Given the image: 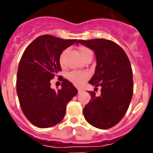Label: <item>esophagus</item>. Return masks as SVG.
Segmentation results:
<instances>
[{"mask_svg": "<svg viewBox=\"0 0 153 153\" xmlns=\"http://www.w3.org/2000/svg\"><path fill=\"white\" fill-rule=\"evenodd\" d=\"M78 93H80V92H81L83 91L81 89H78Z\"/></svg>", "mask_w": 153, "mask_h": 153, "instance_id": "1", "label": "esophagus"}]
</instances>
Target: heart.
<instances>
[{
    "mask_svg": "<svg viewBox=\"0 0 153 153\" xmlns=\"http://www.w3.org/2000/svg\"><path fill=\"white\" fill-rule=\"evenodd\" d=\"M89 51L91 50L88 48H81L80 49V54H81V58H83L86 55V53H87ZM64 55H65V52H63L61 55V57H60V63H61V64H63ZM89 73L86 71H72V72H69L67 74L68 80L73 84H75V86H81V84H84L86 80L89 78Z\"/></svg>",
    "mask_w": 153,
    "mask_h": 153,
    "instance_id": "b5f03b06",
    "label": "heart"
}]
</instances>
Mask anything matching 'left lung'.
<instances>
[{"label":"left lung","instance_id":"8db88e82","mask_svg":"<svg viewBox=\"0 0 153 153\" xmlns=\"http://www.w3.org/2000/svg\"><path fill=\"white\" fill-rule=\"evenodd\" d=\"M78 43L92 49L96 56L95 74L89 83L101 86V95L90 93L89 102L83 110L88 123L106 129L116 125L126 114L133 93L132 70L124 49L109 40H78Z\"/></svg>","mask_w":153,"mask_h":153}]
</instances>
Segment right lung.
Returning <instances> with one entry per match:
<instances>
[{
	"label": "right lung",
	"instance_id": "1",
	"mask_svg": "<svg viewBox=\"0 0 153 153\" xmlns=\"http://www.w3.org/2000/svg\"><path fill=\"white\" fill-rule=\"evenodd\" d=\"M76 41L41 35L23 53L17 73V94L24 115L38 127L59 124L64 118L67 104L78 93L73 84L63 78L61 89L55 91L50 86L51 80L61 71V53Z\"/></svg>",
	"mask_w": 153,
	"mask_h": 153
}]
</instances>
